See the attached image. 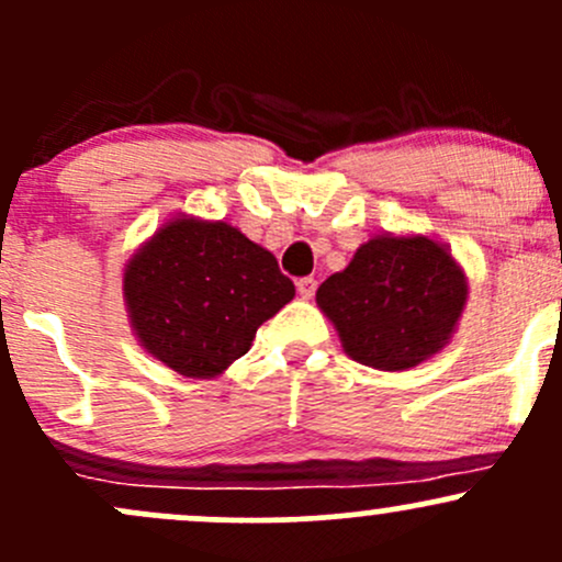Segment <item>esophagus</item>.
<instances>
[{"label": "esophagus", "instance_id": "obj_1", "mask_svg": "<svg viewBox=\"0 0 562 562\" xmlns=\"http://www.w3.org/2000/svg\"><path fill=\"white\" fill-rule=\"evenodd\" d=\"M296 291H299L301 299H312V296H315V291H317V282L312 280V277H301V280L296 282Z\"/></svg>", "mask_w": 562, "mask_h": 562}]
</instances>
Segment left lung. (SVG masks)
<instances>
[{
  "mask_svg": "<svg viewBox=\"0 0 562 562\" xmlns=\"http://www.w3.org/2000/svg\"><path fill=\"white\" fill-rule=\"evenodd\" d=\"M315 301L352 360L409 371L452 341L469 277L439 236L385 232L366 239Z\"/></svg>",
  "mask_w": 562,
  "mask_h": 562,
  "instance_id": "obj_1",
  "label": "left lung"
}]
</instances>
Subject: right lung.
<instances>
[{
  "label": "right lung",
  "mask_w": 562,
  "mask_h": 562,
  "mask_svg": "<svg viewBox=\"0 0 562 562\" xmlns=\"http://www.w3.org/2000/svg\"><path fill=\"white\" fill-rule=\"evenodd\" d=\"M293 296L266 247L232 223L186 212L167 217L123 266L132 334L188 380L221 376Z\"/></svg>",
  "instance_id": "obj_1"
}]
</instances>
